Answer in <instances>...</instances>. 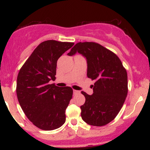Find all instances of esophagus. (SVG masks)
<instances>
[{"mask_svg":"<svg viewBox=\"0 0 150 150\" xmlns=\"http://www.w3.org/2000/svg\"><path fill=\"white\" fill-rule=\"evenodd\" d=\"M73 94H80V91L75 90V89H73Z\"/></svg>","mask_w":150,"mask_h":150,"instance_id":"34e87169","label":"esophagus"}]
</instances>
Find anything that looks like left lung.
Here are the masks:
<instances>
[{"instance_id": "1", "label": "left lung", "mask_w": 150, "mask_h": 150, "mask_svg": "<svg viewBox=\"0 0 150 150\" xmlns=\"http://www.w3.org/2000/svg\"><path fill=\"white\" fill-rule=\"evenodd\" d=\"M82 54L87 63V75L95 80L93 94L82 92L85 102L81 117L87 124L103 126L116 118L128 94V75L119 58L112 51L94 42H79L68 53Z\"/></svg>"}]
</instances>
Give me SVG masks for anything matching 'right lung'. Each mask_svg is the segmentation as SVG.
<instances>
[{
	"mask_svg": "<svg viewBox=\"0 0 150 150\" xmlns=\"http://www.w3.org/2000/svg\"><path fill=\"white\" fill-rule=\"evenodd\" d=\"M74 43L48 40L41 43L22 65L17 78V97L28 119L37 128L52 130L65 122V110L73 97L70 87H59L57 61Z\"/></svg>",
	"mask_w": 150,
	"mask_h": 150,
	"instance_id": "add662e5",
	"label": "right lung"
}]
</instances>
